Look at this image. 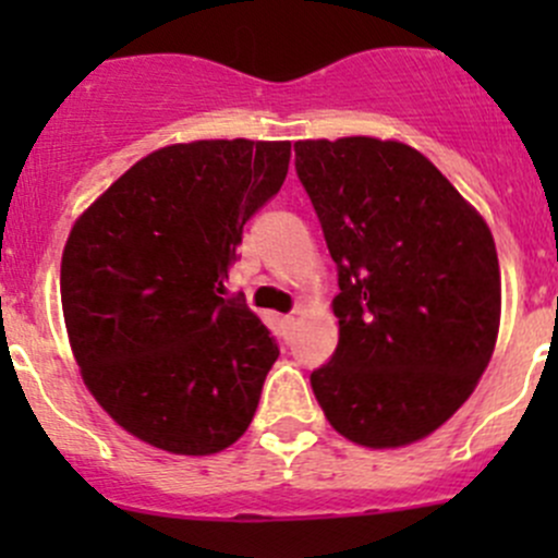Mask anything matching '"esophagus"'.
<instances>
[{"mask_svg": "<svg viewBox=\"0 0 558 558\" xmlns=\"http://www.w3.org/2000/svg\"><path fill=\"white\" fill-rule=\"evenodd\" d=\"M294 315H283V318H280V324H283V326H291V324H294Z\"/></svg>", "mask_w": 558, "mask_h": 558, "instance_id": "obj_1", "label": "esophagus"}]
</instances>
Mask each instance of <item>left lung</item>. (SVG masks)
<instances>
[{
	"label": "left lung",
	"instance_id": "8db88e82",
	"mask_svg": "<svg viewBox=\"0 0 558 558\" xmlns=\"http://www.w3.org/2000/svg\"><path fill=\"white\" fill-rule=\"evenodd\" d=\"M294 150L340 283V340L311 375L315 399L356 446L424 440L470 399L497 345L492 229L397 140H300Z\"/></svg>",
	"mask_w": 558,
	"mask_h": 558
}]
</instances>
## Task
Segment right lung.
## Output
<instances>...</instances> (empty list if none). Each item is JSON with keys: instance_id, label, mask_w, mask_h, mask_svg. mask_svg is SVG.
Returning a JSON list of instances; mask_svg holds the SVG:
<instances>
[{"instance_id": "add662e5", "label": "right lung", "mask_w": 558, "mask_h": 558, "mask_svg": "<svg viewBox=\"0 0 558 558\" xmlns=\"http://www.w3.org/2000/svg\"><path fill=\"white\" fill-rule=\"evenodd\" d=\"M289 140H194L129 167L72 223L61 311L83 384L148 446L210 456L245 435L278 345L223 300L247 218L280 191Z\"/></svg>"}]
</instances>
